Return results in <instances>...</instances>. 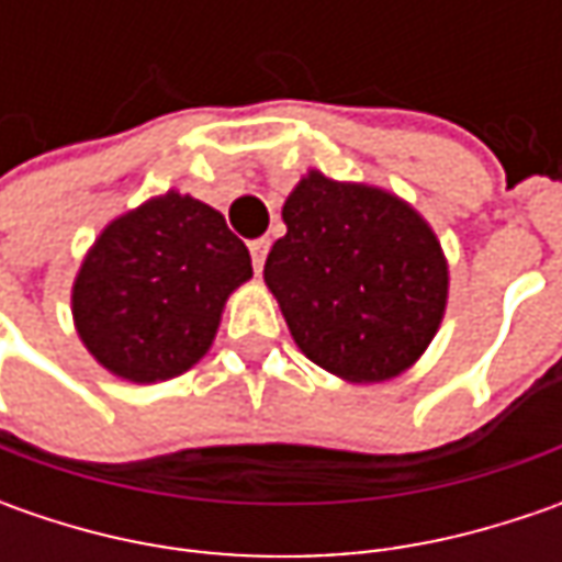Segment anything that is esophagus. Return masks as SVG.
Listing matches in <instances>:
<instances>
[{"mask_svg": "<svg viewBox=\"0 0 562 562\" xmlns=\"http://www.w3.org/2000/svg\"><path fill=\"white\" fill-rule=\"evenodd\" d=\"M249 256H252V269L262 271V266H266V256H269V240H266V237L249 240Z\"/></svg>", "mask_w": 562, "mask_h": 562, "instance_id": "obj_1", "label": "esophagus"}]
</instances>
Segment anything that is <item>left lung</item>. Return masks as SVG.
<instances>
[{
  "label": "left lung",
  "instance_id": "1",
  "mask_svg": "<svg viewBox=\"0 0 562 562\" xmlns=\"http://www.w3.org/2000/svg\"><path fill=\"white\" fill-rule=\"evenodd\" d=\"M266 259L296 347L344 381H387L425 353L447 306L435 231L400 196L310 171Z\"/></svg>",
  "mask_w": 562,
  "mask_h": 562
}]
</instances>
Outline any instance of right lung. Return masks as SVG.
<instances>
[{
    "label": "right lung",
    "mask_w": 562,
    "mask_h": 562,
    "mask_svg": "<svg viewBox=\"0 0 562 562\" xmlns=\"http://www.w3.org/2000/svg\"><path fill=\"white\" fill-rule=\"evenodd\" d=\"M252 278L225 215L168 190L105 227L71 291L77 335L134 384L187 372L212 347L225 300Z\"/></svg>",
    "instance_id": "right-lung-1"
}]
</instances>
